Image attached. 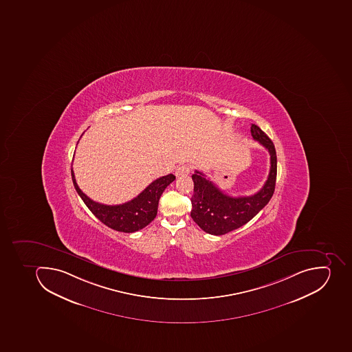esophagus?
Returning <instances> with one entry per match:
<instances>
[{
  "label": "esophagus",
  "instance_id": "1",
  "mask_svg": "<svg viewBox=\"0 0 352 352\" xmlns=\"http://www.w3.org/2000/svg\"><path fill=\"white\" fill-rule=\"evenodd\" d=\"M189 172H190V168H189L188 166H179L175 170V175H176V177H184V176H187Z\"/></svg>",
  "mask_w": 352,
  "mask_h": 352
}]
</instances>
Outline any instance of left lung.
I'll use <instances>...</instances> for the list:
<instances>
[{
  "label": "left lung",
  "instance_id": "8db88e82",
  "mask_svg": "<svg viewBox=\"0 0 352 352\" xmlns=\"http://www.w3.org/2000/svg\"><path fill=\"white\" fill-rule=\"evenodd\" d=\"M252 138L270 154V170L263 188L252 196L232 197L218 188L206 175L195 170L192 198V220L207 234L220 236L243 226L261 212L272 199L277 177V155L272 140L257 125L252 124Z\"/></svg>",
  "mask_w": 352,
  "mask_h": 352
}]
</instances>
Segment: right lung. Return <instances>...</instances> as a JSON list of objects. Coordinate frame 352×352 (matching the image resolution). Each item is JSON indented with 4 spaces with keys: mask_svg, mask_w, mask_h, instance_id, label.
I'll list each match as a JSON object with an SVG mask.
<instances>
[{
    "mask_svg": "<svg viewBox=\"0 0 352 352\" xmlns=\"http://www.w3.org/2000/svg\"><path fill=\"white\" fill-rule=\"evenodd\" d=\"M173 174L166 175L163 177L157 178L148 186L144 189L143 192L138 195V197L129 200L122 205H104L96 203L94 200L87 197L75 180L74 172L72 169V180L74 184L76 192L83 200L87 208L95 214V217L109 227V228L122 232H135L152 223L157 214L158 201L163 194L166 187L175 180Z\"/></svg>",
    "mask_w": 352,
    "mask_h": 352,
    "instance_id": "right-lung-1",
    "label": "right lung"
}]
</instances>
